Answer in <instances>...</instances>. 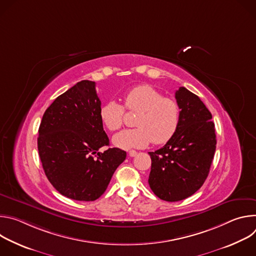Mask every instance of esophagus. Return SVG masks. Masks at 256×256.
<instances>
[{
	"instance_id": "obj_1",
	"label": "esophagus",
	"mask_w": 256,
	"mask_h": 256,
	"mask_svg": "<svg viewBox=\"0 0 256 256\" xmlns=\"http://www.w3.org/2000/svg\"><path fill=\"white\" fill-rule=\"evenodd\" d=\"M136 154H138V152H136V151H134V150H132V151H130V152H128V155H130V157H134Z\"/></svg>"
}]
</instances>
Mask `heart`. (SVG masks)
Returning a JSON list of instances; mask_svg holds the SVG:
<instances>
[{"label": "heart", "mask_w": 256, "mask_h": 256, "mask_svg": "<svg viewBox=\"0 0 256 256\" xmlns=\"http://www.w3.org/2000/svg\"><path fill=\"white\" fill-rule=\"evenodd\" d=\"M124 106L130 112H140L134 120L138 126L126 130L114 136V142L122 149H140L152 142L164 144L176 134L180 122L178 103L165 98L155 88L142 85L132 89L124 97ZM124 107L114 100L107 101L100 108V118L112 132L120 130L124 120Z\"/></svg>", "instance_id": "b5f03b06"}]
</instances>
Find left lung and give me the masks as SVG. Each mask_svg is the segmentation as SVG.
Instances as JSON below:
<instances>
[{
    "instance_id": "8db88e82",
    "label": "left lung",
    "mask_w": 256,
    "mask_h": 256,
    "mask_svg": "<svg viewBox=\"0 0 256 256\" xmlns=\"http://www.w3.org/2000/svg\"><path fill=\"white\" fill-rule=\"evenodd\" d=\"M175 98L180 107L178 130L161 149L149 152V186L166 202L182 200L202 188L216 144L212 114L200 97L180 87Z\"/></svg>"
}]
</instances>
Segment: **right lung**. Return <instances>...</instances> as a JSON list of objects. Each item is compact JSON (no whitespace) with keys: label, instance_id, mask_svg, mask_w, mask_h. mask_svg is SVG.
<instances>
[{"label":"right lung","instance_id":"1","mask_svg":"<svg viewBox=\"0 0 256 256\" xmlns=\"http://www.w3.org/2000/svg\"><path fill=\"white\" fill-rule=\"evenodd\" d=\"M95 82L83 80L56 98L38 130V148L44 173L62 196L93 202L106 190L126 152L109 148L100 118Z\"/></svg>","mask_w":256,"mask_h":256}]
</instances>
